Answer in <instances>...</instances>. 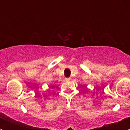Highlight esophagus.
I'll return each instance as SVG.
<instances>
[{"label": "esophagus", "mask_w": 130, "mask_h": 130, "mask_svg": "<svg viewBox=\"0 0 130 130\" xmlns=\"http://www.w3.org/2000/svg\"><path fill=\"white\" fill-rule=\"evenodd\" d=\"M70 77H68V78H66V79H65V80H66V81H70Z\"/></svg>", "instance_id": "esophagus-1"}]
</instances>
